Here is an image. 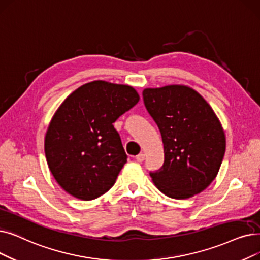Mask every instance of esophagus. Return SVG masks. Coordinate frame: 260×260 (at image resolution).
<instances>
[{
	"label": "esophagus",
	"mask_w": 260,
	"mask_h": 260,
	"mask_svg": "<svg viewBox=\"0 0 260 260\" xmlns=\"http://www.w3.org/2000/svg\"><path fill=\"white\" fill-rule=\"evenodd\" d=\"M136 160H137L138 162H141V161H143V160H144V154H143V153H140V154H138V155L136 156Z\"/></svg>",
	"instance_id": "34e87169"
}]
</instances>
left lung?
Masks as SVG:
<instances>
[{
    "label": "left lung",
    "instance_id": "obj_1",
    "mask_svg": "<svg viewBox=\"0 0 260 260\" xmlns=\"http://www.w3.org/2000/svg\"><path fill=\"white\" fill-rule=\"evenodd\" d=\"M142 94L164 143V166L150 173L154 185L176 200L201 193L218 175L224 157L220 120L205 99L186 85L145 88Z\"/></svg>",
    "mask_w": 260,
    "mask_h": 260
}]
</instances>
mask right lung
Returning a JSON list of instances; mask_svg holds the SVG:
<instances>
[{"instance_id":"obj_1","label":"right lung","mask_w":260,"mask_h":260,"mask_svg":"<svg viewBox=\"0 0 260 260\" xmlns=\"http://www.w3.org/2000/svg\"><path fill=\"white\" fill-rule=\"evenodd\" d=\"M139 99L132 86L105 81L87 83L66 98L44 137L49 169L66 192L90 201L114 186L127 156L112 123Z\"/></svg>"}]
</instances>
